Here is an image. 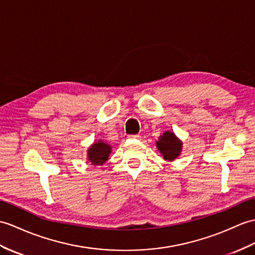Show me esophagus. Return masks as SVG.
Instances as JSON below:
<instances>
[{"mask_svg": "<svg viewBox=\"0 0 255 255\" xmlns=\"http://www.w3.org/2000/svg\"><path fill=\"white\" fill-rule=\"evenodd\" d=\"M129 139H133V140H140L141 135L140 134H129L128 135Z\"/></svg>", "mask_w": 255, "mask_h": 255, "instance_id": "obj_1", "label": "esophagus"}]
</instances>
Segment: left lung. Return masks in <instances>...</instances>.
<instances>
[{
    "label": "left lung",
    "mask_w": 255,
    "mask_h": 255,
    "mask_svg": "<svg viewBox=\"0 0 255 255\" xmlns=\"http://www.w3.org/2000/svg\"><path fill=\"white\" fill-rule=\"evenodd\" d=\"M156 145L158 151L162 153L165 159L173 161L176 157H178L182 143L177 139L173 132L166 131L159 137V140L156 142Z\"/></svg>",
    "instance_id": "8db88e82"
}]
</instances>
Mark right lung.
Returning <instances> with one entry per match:
<instances>
[{"label": "right lung", "mask_w": 255, "mask_h": 255, "mask_svg": "<svg viewBox=\"0 0 255 255\" xmlns=\"http://www.w3.org/2000/svg\"><path fill=\"white\" fill-rule=\"evenodd\" d=\"M110 153L111 146L103 141H98L88 150V158L93 165H102L109 158Z\"/></svg>", "instance_id": "obj_1"}]
</instances>
